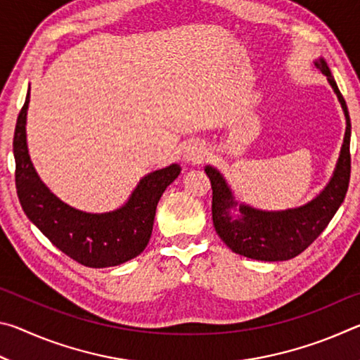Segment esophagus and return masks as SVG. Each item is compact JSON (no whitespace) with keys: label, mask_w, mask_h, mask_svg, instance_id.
Instances as JSON below:
<instances>
[{"label":"esophagus","mask_w":360,"mask_h":360,"mask_svg":"<svg viewBox=\"0 0 360 360\" xmlns=\"http://www.w3.org/2000/svg\"><path fill=\"white\" fill-rule=\"evenodd\" d=\"M203 157H205V148L197 141L188 143L184 148V150H182V158H184V162L187 163L200 162Z\"/></svg>","instance_id":"esophagus-1"}]
</instances>
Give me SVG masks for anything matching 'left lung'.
Listing matches in <instances>:
<instances>
[{"mask_svg": "<svg viewBox=\"0 0 360 360\" xmlns=\"http://www.w3.org/2000/svg\"><path fill=\"white\" fill-rule=\"evenodd\" d=\"M314 66L327 77L341 105L346 130L333 174L326 187L308 203L281 211L257 210L240 203L227 179L216 167L206 165L212 187V224L217 235L235 254L264 262H283L302 254L332 221L348 192L351 176V120L348 106L324 58Z\"/></svg>", "mask_w": 360, "mask_h": 360, "instance_id": "obj_1", "label": "left lung"}]
</instances>
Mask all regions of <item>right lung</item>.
Returning a JSON list of instances; mask_svg holds the SVG:
<instances>
[{
  "label": "right lung",
  "instance_id": "right-lung-1",
  "mask_svg": "<svg viewBox=\"0 0 360 360\" xmlns=\"http://www.w3.org/2000/svg\"><path fill=\"white\" fill-rule=\"evenodd\" d=\"M28 103L30 87L14 131L15 187L27 217L53 246L85 266H115L141 254L152 235L158 200L178 178L181 167L172 163L143 176L117 210H76L51 192L36 173L27 144Z\"/></svg>",
  "mask_w": 360,
  "mask_h": 360
}]
</instances>
